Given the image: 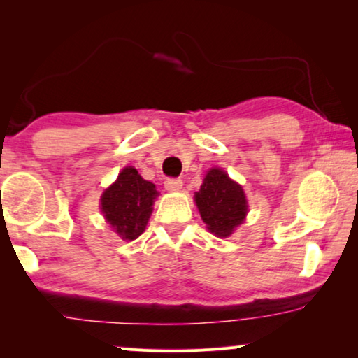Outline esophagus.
Wrapping results in <instances>:
<instances>
[{
	"label": "esophagus",
	"instance_id": "1",
	"mask_svg": "<svg viewBox=\"0 0 358 358\" xmlns=\"http://www.w3.org/2000/svg\"><path fill=\"white\" fill-rule=\"evenodd\" d=\"M181 186H183V181H181L180 178H167L164 181V187L167 191H180Z\"/></svg>",
	"mask_w": 358,
	"mask_h": 358
}]
</instances>
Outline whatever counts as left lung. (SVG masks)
Instances as JSON below:
<instances>
[{"label": "left lung", "instance_id": "8db88e82", "mask_svg": "<svg viewBox=\"0 0 358 358\" xmlns=\"http://www.w3.org/2000/svg\"><path fill=\"white\" fill-rule=\"evenodd\" d=\"M194 201L207 229L216 237H229L245 221L248 201L243 187L220 167L210 169Z\"/></svg>", "mask_w": 358, "mask_h": 358}]
</instances>
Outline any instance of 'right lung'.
<instances>
[{
  "instance_id": "add662e5",
  "label": "right lung",
  "mask_w": 358,
  "mask_h": 358,
  "mask_svg": "<svg viewBox=\"0 0 358 358\" xmlns=\"http://www.w3.org/2000/svg\"><path fill=\"white\" fill-rule=\"evenodd\" d=\"M157 194L151 181L143 180L137 169L128 166L102 192L101 211L121 238L136 240L147 227Z\"/></svg>"
}]
</instances>
